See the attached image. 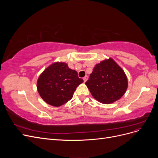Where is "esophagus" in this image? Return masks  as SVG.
<instances>
[{
  "label": "esophagus",
  "instance_id": "34e87169",
  "mask_svg": "<svg viewBox=\"0 0 158 158\" xmlns=\"http://www.w3.org/2000/svg\"><path fill=\"white\" fill-rule=\"evenodd\" d=\"M88 76H84V77L83 78V80H84V82H86V81L88 80Z\"/></svg>",
  "mask_w": 158,
  "mask_h": 158
}]
</instances>
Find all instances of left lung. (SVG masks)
I'll return each instance as SVG.
<instances>
[{"label":"left lung","instance_id":"8db88e82","mask_svg":"<svg viewBox=\"0 0 158 158\" xmlns=\"http://www.w3.org/2000/svg\"><path fill=\"white\" fill-rule=\"evenodd\" d=\"M85 84L95 99L109 104L125 94L128 81L125 72L112 59H109L95 66Z\"/></svg>","mask_w":158,"mask_h":158}]
</instances>
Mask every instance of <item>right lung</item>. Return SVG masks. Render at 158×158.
Masks as SVG:
<instances>
[{
    "label": "right lung",
    "mask_w": 158,
    "mask_h": 158,
    "mask_svg": "<svg viewBox=\"0 0 158 158\" xmlns=\"http://www.w3.org/2000/svg\"><path fill=\"white\" fill-rule=\"evenodd\" d=\"M82 82L76 70L64 63H56L40 75L37 90L46 103L59 107L72 99L76 88Z\"/></svg>",
    "instance_id": "obj_1"
}]
</instances>
